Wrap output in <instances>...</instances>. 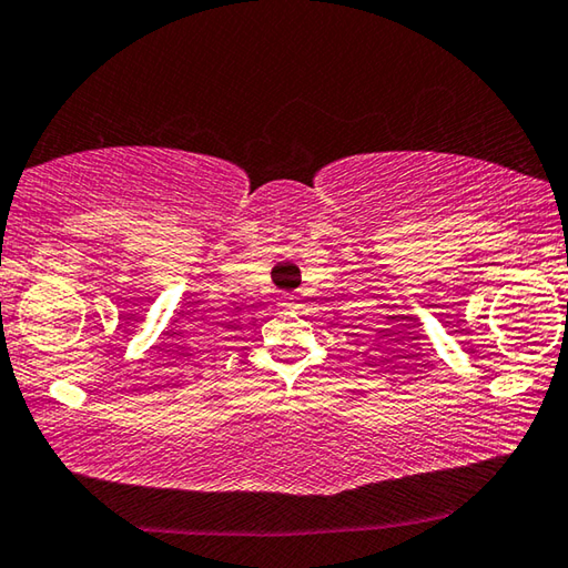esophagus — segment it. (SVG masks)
<instances>
[{
    "label": "esophagus",
    "instance_id": "34e87169",
    "mask_svg": "<svg viewBox=\"0 0 568 568\" xmlns=\"http://www.w3.org/2000/svg\"><path fill=\"white\" fill-rule=\"evenodd\" d=\"M283 307V311H293V307H297V295H281V303H277Z\"/></svg>",
    "mask_w": 568,
    "mask_h": 568
}]
</instances>
